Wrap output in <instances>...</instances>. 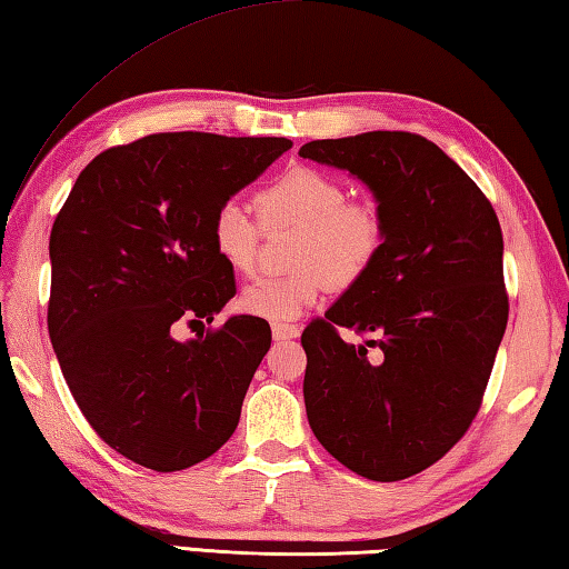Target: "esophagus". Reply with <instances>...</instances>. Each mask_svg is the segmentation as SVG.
I'll use <instances>...</instances> for the list:
<instances>
[{
  "label": "esophagus",
  "instance_id": "1",
  "mask_svg": "<svg viewBox=\"0 0 569 569\" xmlns=\"http://www.w3.org/2000/svg\"><path fill=\"white\" fill-rule=\"evenodd\" d=\"M298 336H300L298 326H288V322H278V326H273V340H291Z\"/></svg>",
  "mask_w": 569,
  "mask_h": 569
}]
</instances>
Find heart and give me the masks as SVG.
<instances>
[{
    "instance_id": "obj_1",
    "label": "heart",
    "mask_w": 569,
    "mask_h": 569,
    "mask_svg": "<svg viewBox=\"0 0 569 569\" xmlns=\"http://www.w3.org/2000/svg\"><path fill=\"white\" fill-rule=\"evenodd\" d=\"M256 219L237 199L211 214L209 239L233 273L259 266L263 229L298 227L288 276L259 278L239 296L247 316L291 322L318 306L330 286L348 288L372 269L387 239V221L372 199H352L336 174L310 164L288 167L253 197Z\"/></svg>"
}]
</instances>
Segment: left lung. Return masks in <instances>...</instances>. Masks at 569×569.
Wrapping results in <instances>:
<instances>
[{
  "mask_svg": "<svg viewBox=\"0 0 569 569\" xmlns=\"http://www.w3.org/2000/svg\"><path fill=\"white\" fill-rule=\"evenodd\" d=\"M298 154L360 177L387 221L380 259L300 336L310 429L358 476L402 481L481 409L508 322L503 233L478 184L417 132L313 140ZM340 327L366 342L345 343Z\"/></svg>",
  "mask_w": 569,
  "mask_h": 569,
  "instance_id": "left-lung-1",
  "label": "left lung"
}]
</instances>
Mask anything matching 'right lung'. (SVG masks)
I'll list each match as a JSON object with an SVG mask.
<instances>
[{"label":"right lung","instance_id":"obj_1","mask_svg":"<svg viewBox=\"0 0 569 569\" xmlns=\"http://www.w3.org/2000/svg\"><path fill=\"white\" fill-rule=\"evenodd\" d=\"M286 138L154 132L86 164L53 221L49 338L88 425L144 469L182 471L239 425L269 322L173 330L237 293L209 239L214 209L291 148Z\"/></svg>","mask_w":569,"mask_h":569}]
</instances>
